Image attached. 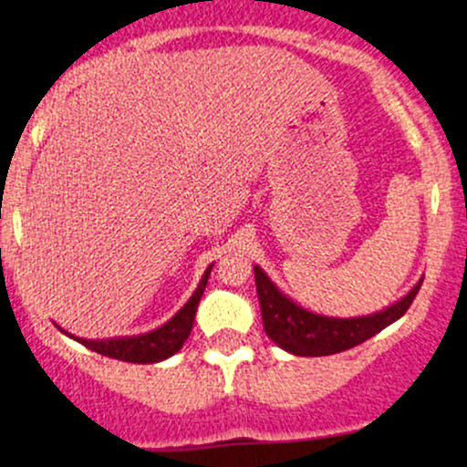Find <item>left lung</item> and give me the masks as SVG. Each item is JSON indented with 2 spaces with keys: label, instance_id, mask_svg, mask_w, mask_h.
<instances>
[{
  "label": "left lung",
  "instance_id": "8db88e82",
  "mask_svg": "<svg viewBox=\"0 0 467 467\" xmlns=\"http://www.w3.org/2000/svg\"><path fill=\"white\" fill-rule=\"evenodd\" d=\"M256 294H259L261 316H264L265 334L276 342L281 349L294 356H331L362 345L364 340L401 318L415 301L421 281L401 298L400 303L390 305L384 312L362 318H327L298 307L278 292L275 283L265 276L261 267H254Z\"/></svg>",
  "mask_w": 467,
  "mask_h": 467
}]
</instances>
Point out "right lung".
I'll use <instances>...</instances> for the list:
<instances>
[{
  "label": "right lung",
  "mask_w": 467,
  "mask_h": 467,
  "mask_svg": "<svg viewBox=\"0 0 467 467\" xmlns=\"http://www.w3.org/2000/svg\"><path fill=\"white\" fill-rule=\"evenodd\" d=\"M213 265L208 267L206 275H203L200 287L195 289V294L191 296V301L180 309L169 323L160 327V329L149 331L144 336H133V337H116V340H78L85 347L100 353V356L116 358L122 362H138V364H151L166 360V358L173 356L175 351L182 349V345L186 342V337L191 336L192 320H195L197 305L206 289L208 275H211Z\"/></svg>",
  "instance_id": "add662e5"
}]
</instances>
